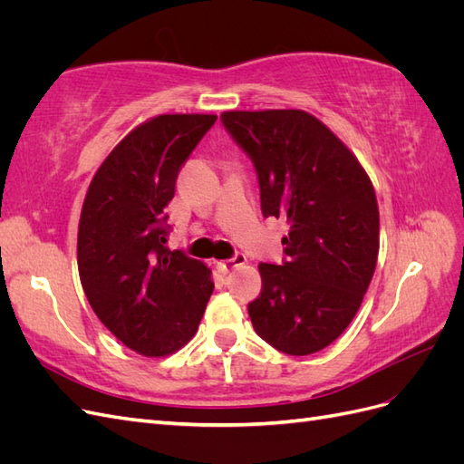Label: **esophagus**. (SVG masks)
Instances as JSON below:
<instances>
[{"mask_svg":"<svg viewBox=\"0 0 464 464\" xmlns=\"http://www.w3.org/2000/svg\"><path fill=\"white\" fill-rule=\"evenodd\" d=\"M246 261H247V257H246L244 254H236L232 259H227V261H217V269H218L220 273H230V271L237 269V266L246 265Z\"/></svg>","mask_w":464,"mask_h":464,"instance_id":"obj_1","label":"esophagus"}]
</instances>
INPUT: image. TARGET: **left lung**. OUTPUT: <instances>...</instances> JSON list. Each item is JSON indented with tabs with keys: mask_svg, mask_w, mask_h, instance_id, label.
Returning <instances> with one entry per match:
<instances>
[{
	"mask_svg": "<svg viewBox=\"0 0 464 464\" xmlns=\"http://www.w3.org/2000/svg\"><path fill=\"white\" fill-rule=\"evenodd\" d=\"M222 125L256 166L263 217H283V265L261 263L247 305L256 333L292 356L319 353L354 319L375 271L372 179L325 123L304 110H232Z\"/></svg>",
	"mask_w": 464,
	"mask_h": 464,
	"instance_id": "obj_1",
	"label": "left lung"
}]
</instances>
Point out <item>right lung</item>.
<instances>
[{"label": "right lung", "mask_w": 464, "mask_h": 464, "mask_svg": "<svg viewBox=\"0 0 464 464\" xmlns=\"http://www.w3.org/2000/svg\"><path fill=\"white\" fill-rule=\"evenodd\" d=\"M215 121L162 114L137 125L98 168L82 203V290L106 329L147 358L189 343L215 288L205 263L164 246L179 168Z\"/></svg>", "instance_id": "add662e5"}]
</instances>
